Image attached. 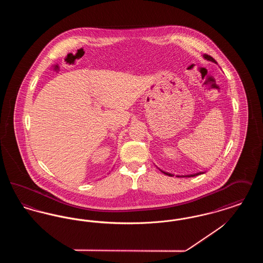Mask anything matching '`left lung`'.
<instances>
[{
	"label": "left lung",
	"instance_id": "8db88e82",
	"mask_svg": "<svg viewBox=\"0 0 263 263\" xmlns=\"http://www.w3.org/2000/svg\"><path fill=\"white\" fill-rule=\"evenodd\" d=\"M203 57L205 58V59H207V60H209V61H212V62L216 63V61H215V59L213 58V57H211L210 55H207V54H204L203 55ZM162 173H163L164 175H168V176H174V175H172V174H168V173H165V172H163L162 171ZM202 174H204V173H198V174H193V175H176L177 177H191V176H195V175H202Z\"/></svg>",
	"mask_w": 263,
	"mask_h": 263
}]
</instances>
